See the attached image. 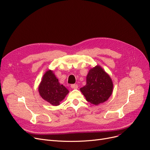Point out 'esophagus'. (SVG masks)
<instances>
[{
	"label": "esophagus",
	"instance_id": "esophagus-1",
	"mask_svg": "<svg viewBox=\"0 0 150 150\" xmlns=\"http://www.w3.org/2000/svg\"><path fill=\"white\" fill-rule=\"evenodd\" d=\"M71 88H72V89H77V88H78V85L72 84V85H71Z\"/></svg>",
	"mask_w": 150,
	"mask_h": 150
}]
</instances>
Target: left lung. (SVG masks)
<instances>
[{
  "label": "left lung",
  "instance_id": "left-lung-1",
  "mask_svg": "<svg viewBox=\"0 0 150 150\" xmlns=\"http://www.w3.org/2000/svg\"><path fill=\"white\" fill-rule=\"evenodd\" d=\"M113 84L111 79L100 66L91 69L86 76V84L80 88L86 101L98 105L107 101L112 95Z\"/></svg>",
  "mask_w": 150,
  "mask_h": 150
}]
</instances>
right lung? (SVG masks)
Here are the masks:
<instances>
[{"instance_id": "1", "label": "right lung", "mask_w": 150, "mask_h": 150, "mask_svg": "<svg viewBox=\"0 0 150 150\" xmlns=\"http://www.w3.org/2000/svg\"><path fill=\"white\" fill-rule=\"evenodd\" d=\"M39 93L44 100L54 106H58L67 95L69 90L59 83L52 71L48 70L42 77L39 86Z\"/></svg>"}]
</instances>
